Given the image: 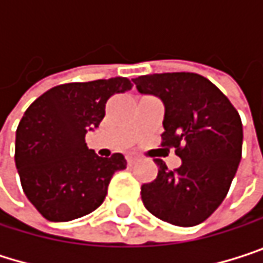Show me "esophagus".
<instances>
[{
	"mask_svg": "<svg viewBox=\"0 0 263 263\" xmlns=\"http://www.w3.org/2000/svg\"><path fill=\"white\" fill-rule=\"evenodd\" d=\"M137 160H138V157H137V155H134V154H128V155H126V161H128L129 164H134Z\"/></svg>",
	"mask_w": 263,
	"mask_h": 263,
	"instance_id": "obj_1",
	"label": "esophagus"
}]
</instances>
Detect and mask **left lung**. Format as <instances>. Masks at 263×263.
Listing matches in <instances>:
<instances>
[{
  "label": "left lung",
  "instance_id": "left-lung-1",
  "mask_svg": "<svg viewBox=\"0 0 263 263\" xmlns=\"http://www.w3.org/2000/svg\"><path fill=\"white\" fill-rule=\"evenodd\" d=\"M140 94L164 105L163 146L177 147L181 166L161 160L157 178L141 185L144 207L180 227L205 221L224 201L242 154V123L230 100L195 73H161L132 79Z\"/></svg>",
  "mask_w": 263,
  "mask_h": 263
}]
</instances>
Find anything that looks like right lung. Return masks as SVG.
Segmentation results:
<instances>
[{
	"label": "right lung",
	"mask_w": 263,
	"mask_h": 263,
	"mask_svg": "<svg viewBox=\"0 0 263 263\" xmlns=\"http://www.w3.org/2000/svg\"><path fill=\"white\" fill-rule=\"evenodd\" d=\"M131 88L126 78L65 83L44 92L24 112L15 163L26 196L45 219L65 222L94 212L114 172L126 167L122 154L99 157L85 135L99 128L108 99Z\"/></svg>",
	"instance_id": "add662e5"
}]
</instances>
